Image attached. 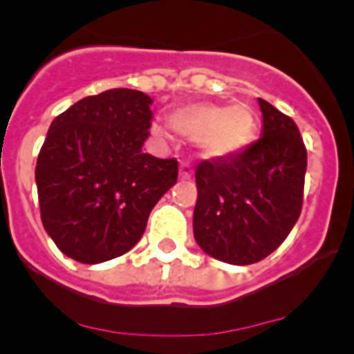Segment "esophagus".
<instances>
[{"instance_id": "1", "label": "esophagus", "mask_w": 354, "mask_h": 354, "mask_svg": "<svg viewBox=\"0 0 354 354\" xmlns=\"http://www.w3.org/2000/svg\"><path fill=\"white\" fill-rule=\"evenodd\" d=\"M179 175H180V179H192V177H193V167H192V162H187V161L180 162Z\"/></svg>"}]
</instances>
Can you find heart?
Here are the masks:
<instances>
[{
    "label": "heart",
    "mask_w": 354,
    "mask_h": 354,
    "mask_svg": "<svg viewBox=\"0 0 354 354\" xmlns=\"http://www.w3.org/2000/svg\"><path fill=\"white\" fill-rule=\"evenodd\" d=\"M171 126L179 133L198 138V145L205 158H227L245 149L255 136L257 118L248 104L237 102L232 106L192 104L174 111ZM152 133L167 138V127L154 122Z\"/></svg>",
    "instance_id": "b5f03b06"
}]
</instances>
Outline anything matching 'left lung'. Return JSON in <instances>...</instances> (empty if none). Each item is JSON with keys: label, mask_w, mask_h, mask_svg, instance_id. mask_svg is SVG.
Returning <instances> with one entry per match:
<instances>
[{"label": "left lung", "mask_w": 354, "mask_h": 354, "mask_svg": "<svg viewBox=\"0 0 354 354\" xmlns=\"http://www.w3.org/2000/svg\"><path fill=\"white\" fill-rule=\"evenodd\" d=\"M261 138L196 165L193 232L218 261L248 266L282 245L303 207L306 149L294 120L264 99Z\"/></svg>", "instance_id": "1"}]
</instances>
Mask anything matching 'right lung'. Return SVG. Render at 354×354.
<instances>
[{
    "mask_svg": "<svg viewBox=\"0 0 354 354\" xmlns=\"http://www.w3.org/2000/svg\"><path fill=\"white\" fill-rule=\"evenodd\" d=\"M150 104L138 90L111 88L51 122L35 180L44 228L67 257L99 264L129 252L152 207L177 183V159L142 152Z\"/></svg>",
    "mask_w": 354,
    "mask_h": 354,
    "instance_id": "add662e5",
    "label": "right lung"
}]
</instances>
